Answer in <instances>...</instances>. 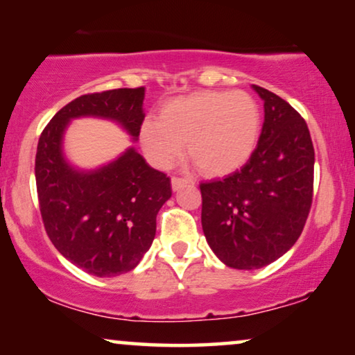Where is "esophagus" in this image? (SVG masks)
Masks as SVG:
<instances>
[{"label": "esophagus", "mask_w": 355, "mask_h": 355, "mask_svg": "<svg viewBox=\"0 0 355 355\" xmlns=\"http://www.w3.org/2000/svg\"><path fill=\"white\" fill-rule=\"evenodd\" d=\"M188 180H185V178H178V177H173L172 178V190L173 191H178L182 190V188H185L188 185Z\"/></svg>", "instance_id": "esophagus-1"}]
</instances>
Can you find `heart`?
Masks as SVG:
<instances>
[{"label":"heart","mask_w":355,"mask_h":355,"mask_svg":"<svg viewBox=\"0 0 355 355\" xmlns=\"http://www.w3.org/2000/svg\"><path fill=\"white\" fill-rule=\"evenodd\" d=\"M261 133L258 102L243 91H200L170 98L159 120L146 118L139 144L155 168L167 170L187 153L207 177L237 172L252 157Z\"/></svg>","instance_id":"b5f03b06"}]
</instances>
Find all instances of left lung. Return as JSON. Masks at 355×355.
I'll return each mask as SVG.
<instances>
[{
    "instance_id": "left-lung-1",
    "label": "left lung",
    "mask_w": 355,
    "mask_h": 355,
    "mask_svg": "<svg viewBox=\"0 0 355 355\" xmlns=\"http://www.w3.org/2000/svg\"><path fill=\"white\" fill-rule=\"evenodd\" d=\"M264 103L258 146L222 180L201 183V224L225 266L259 269L294 247L313 196L315 150L306 123L284 98L252 86Z\"/></svg>"
}]
</instances>
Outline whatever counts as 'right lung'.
Instances as JSON below:
<instances>
[{
	"label": "right lung",
	"instance_id": "1",
	"mask_svg": "<svg viewBox=\"0 0 355 355\" xmlns=\"http://www.w3.org/2000/svg\"><path fill=\"white\" fill-rule=\"evenodd\" d=\"M144 96L146 89L138 87L74 98L51 118L37 146L35 182L46 234L68 261L97 277L138 266L172 187L135 146L97 168L76 167L64 154V135L76 118L92 116L116 123L136 143Z\"/></svg>",
	"mask_w": 355,
	"mask_h": 355
}]
</instances>
